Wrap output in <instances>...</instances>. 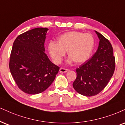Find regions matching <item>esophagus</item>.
<instances>
[{"mask_svg": "<svg viewBox=\"0 0 125 125\" xmlns=\"http://www.w3.org/2000/svg\"><path fill=\"white\" fill-rule=\"evenodd\" d=\"M69 71V70H67V69H65V68H61L60 69V72H62V73H65V72H68Z\"/></svg>", "mask_w": 125, "mask_h": 125, "instance_id": "esophagus-1", "label": "esophagus"}]
</instances>
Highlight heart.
I'll return each instance as SVG.
<instances>
[{"label":"heart","instance_id":"b5f03b06","mask_svg":"<svg viewBox=\"0 0 125 125\" xmlns=\"http://www.w3.org/2000/svg\"><path fill=\"white\" fill-rule=\"evenodd\" d=\"M94 46L95 40L92 35L72 31L60 36L57 42H49L48 51L55 64L61 62L66 52L70 56L68 62L71 63L74 61L79 64L85 62L90 58Z\"/></svg>","mask_w":125,"mask_h":125}]
</instances>
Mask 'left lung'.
<instances>
[{
  "label": "left lung",
  "instance_id": "left-lung-1",
  "mask_svg": "<svg viewBox=\"0 0 125 125\" xmlns=\"http://www.w3.org/2000/svg\"><path fill=\"white\" fill-rule=\"evenodd\" d=\"M99 39L96 52L90 60L76 68V78L73 87L84 96H93L105 87L115 71L113 49L108 39L95 31Z\"/></svg>",
  "mask_w": 125,
  "mask_h": 125
}]
</instances>
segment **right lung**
Instances as JSON below:
<instances>
[{"instance_id": "1", "label": "right lung", "mask_w": 125, "mask_h": 125, "mask_svg": "<svg viewBox=\"0 0 125 125\" xmlns=\"http://www.w3.org/2000/svg\"><path fill=\"white\" fill-rule=\"evenodd\" d=\"M47 28H36L20 35L14 42L9 68L18 87L24 93L36 94L51 85L60 68L45 53Z\"/></svg>"}]
</instances>
